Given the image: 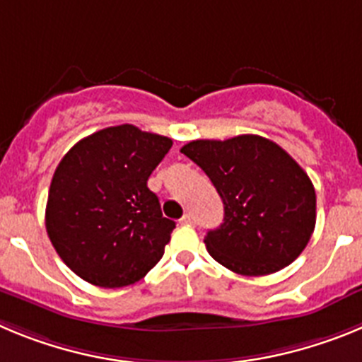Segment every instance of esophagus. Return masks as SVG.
<instances>
[{"mask_svg": "<svg viewBox=\"0 0 362 362\" xmlns=\"http://www.w3.org/2000/svg\"><path fill=\"white\" fill-rule=\"evenodd\" d=\"M181 223H183V225H194V217H192V214H185V216L181 217Z\"/></svg>", "mask_w": 362, "mask_h": 362, "instance_id": "1", "label": "esophagus"}]
</instances>
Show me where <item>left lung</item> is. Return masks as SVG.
I'll return each instance as SVG.
<instances>
[{
	"mask_svg": "<svg viewBox=\"0 0 362 362\" xmlns=\"http://www.w3.org/2000/svg\"><path fill=\"white\" fill-rule=\"evenodd\" d=\"M181 152L225 204L221 226L204 238L217 263L241 276H267L299 257L315 228V190L288 152L254 134L197 139Z\"/></svg>",
	"mask_w": 362,
	"mask_h": 362,
	"instance_id": "8db88e82",
	"label": "left lung"
}]
</instances>
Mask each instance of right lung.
Returning <instances> with one entry per match:
<instances>
[{
	"mask_svg": "<svg viewBox=\"0 0 362 362\" xmlns=\"http://www.w3.org/2000/svg\"><path fill=\"white\" fill-rule=\"evenodd\" d=\"M170 146V137L119 124L78 141L59 161L45 225L57 255L81 279L121 288L163 257L175 223L163 217L146 181Z\"/></svg>",
	"mask_w": 362,
	"mask_h": 362,
	"instance_id": "obj_1",
	"label": "right lung"
}]
</instances>
